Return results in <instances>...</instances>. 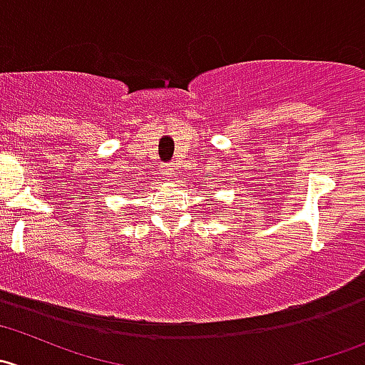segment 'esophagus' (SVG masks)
<instances>
[{"label": "esophagus", "mask_w": 365, "mask_h": 365, "mask_svg": "<svg viewBox=\"0 0 365 365\" xmlns=\"http://www.w3.org/2000/svg\"><path fill=\"white\" fill-rule=\"evenodd\" d=\"M172 172H173V166L172 165H166L165 168H163V172H161L163 179H170V177H172Z\"/></svg>", "instance_id": "1"}]
</instances>
